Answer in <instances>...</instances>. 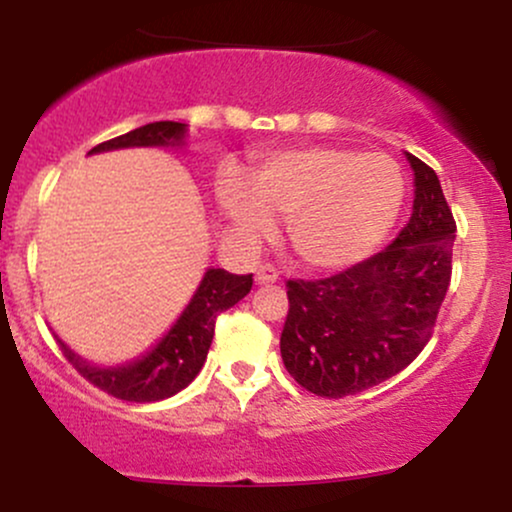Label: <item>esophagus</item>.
Here are the masks:
<instances>
[{
	"mask_svg": "<svg viewBox=\"0 0 512 512\" xmlns=\"http://www.w3.org/2000/svg\"><path fill=\"white\" fill-rule=\"evenodd\" d=\"M276 281V272L274 267H269V264H262V267L255 269V284L257 286H269Z\"/></svg>",
	"mask_w": 512,
	"mask_h": 512,
	"instance_id": "esophagus-1",
	"label": "esophagus"
}]
</instances>
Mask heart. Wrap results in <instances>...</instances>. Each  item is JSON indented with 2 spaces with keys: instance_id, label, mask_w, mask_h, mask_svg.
Listing matches in <instances>:
<instances>
[{
  "instance_id": "heart-1",
  "label": "heart",
  "mask_w": 512,
  "mask_h": 512,
  "mask_svg": "<svg viewBox=\"0 0 512 512\" xmlns=\"http://www.w3.org/2000/svg\"><path fill=\"white\" fill-rule=\"evenodd\" d=\"M404 175L395 158L342 146H310L269 156L248 190L228 182L221 204L250 243L289 219L291 250L305 267L334 272L366 260L397 223Z\"/></svg>"
}]
</instances>
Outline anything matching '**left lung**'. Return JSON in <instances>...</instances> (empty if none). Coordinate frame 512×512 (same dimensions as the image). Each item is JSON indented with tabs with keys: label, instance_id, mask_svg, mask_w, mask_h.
Segmentation results:
<instances>
[{
	"label": "left lung",
	"instance_id": "1",
	"mask_svg": "<svg viewBox=\"0 0 512 512\" xmlns=\"http://www.w3.org/2000/svg\"><path fill=\"white\" fill-rule=\"evenodd\" d=\"M404 156L414 173V207L399 236L330 279L289 281L281 358L313 395L337 399L385 383L431 339L457 228L438 175Z\"/></svg>",
	"mask_w": 512,
	"mask_h": 512
}]
</instances>
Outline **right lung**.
Returning a JSON list of instances; mask_svg holds the SVG:
<instances>
[{
	"label": "right lung",
	"instance_id": "obj_1",
	"mask_svg": "<svg viewBox=\"0 0 512 512\" xmlns=\"http://www.w3.org/2000/svg\"><path fill=\"white\" fill-rule=\"evenodd\" d=\"M185 137L187 125L182 122H149L122 137L93 146L88 156L117 149H182ZM250 289L252 274H228L226 269L209 267L199 281L195 296L170 325V330L142 356L117 366H96L76 354L57 334L55 337L69 363L88 383L125 402H161L178 395L197 378L214 339L216 315L233 308L240 298L248 296Z\"/></svg>",
	"mask_w": 512,
	"mask_h": 512
}]
</instances>
